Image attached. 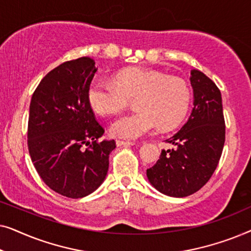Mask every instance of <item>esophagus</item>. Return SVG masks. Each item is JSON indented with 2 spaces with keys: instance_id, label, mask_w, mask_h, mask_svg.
Masks as SVG:
<instances>
[{
  "instance_id": "34e87169",
  "label": "esophagus",
  "mask_w": 251,
  "mask_h": 251,
  "mask_svg": "<svg viewBox=\"0 0 251 251\" xmlns=\"http://www.w3.org/2000/svg\"><path fill=\"white\" fill-rule=\"evenodd\" d=\"M116 145L118 146H132V145H135V143L123 142V140H116Z\"/></svg>"
}]
</instances>
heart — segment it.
<instances>
[{
	"label": "heart",
	"instance_id": "b5f03b06",
	"mask_svg": "<svg viewBox=\"0 0 251 251\" xmlns=\"http://www.w3.org/2000/svg\"><path fill=\"white\" fill-rule=\"evenodd\" d=\"M114 84L94 82L88 89L92 111L107 116L123 111L135 99L136 112L112 123L111 133L120 139H138L159 125L170 128L186 114L191 90L181 77L140 67L122 70L113 78Z\"/></svg>",
	"mask_w": 251,
	"mask_h": 251
}]
</instances>
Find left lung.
<instances>
[{
    "label": "left lung",
    "instance_id": "obj_1",
    "mask_svg": "<svg viewBox=\"0 0 251 251\" xmlns=\"http://www.w3.org/2000/svg\"><path fill=\"white\" fill-rule=\"evenodd\" d=\"M193 109L187 122L171 138L175 149L162 150L160 159L146 175L161 193L184 198L210 179L225 143L222 95L214 82L198 70L191 71Z\"/></svg>",
    "mask_w": 251,
    "mask_h": 251
}]
</instances>
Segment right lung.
Listing matches in <instances>:
<instances>
[{
    "label": "right lung",
    "mask_w": 251,
    "mask_h": 251,
    "mask_svg": "<svg viewBox=\"0 0 251 251\" xmlns=\"http://www.w3.org/2000/svg\"><path fill=\"white\" fill-rule=\"evenodd\" d=\"M97 68L89 57L65 61L42 78L29 105L27 144L37 174L51 190L78 199L100 186L114 140H101L104 128L88 102Z\"/></svg>",
    "instance_id": "right-lung-1"
}]
</instances>
